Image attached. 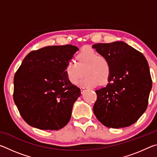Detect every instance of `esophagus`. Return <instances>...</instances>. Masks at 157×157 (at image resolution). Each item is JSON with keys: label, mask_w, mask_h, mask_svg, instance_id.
Listing matches in <instances>:
<instances>
[{"label": "esophagus", "mask_w": 157, "mask_h": 157, "mask_svg": "<svg viewBox=\"0 0 157 157\" xmlns=\"http://www.w3.org/2000/svg\"><path fill=\"white\" fill-rule=\"evenodd\" d=\"M80 90H81V92L82 93V92H84V91H85V88L84 87H80Z\"/></svg>", "instance_id": "34e87169"}]
</instances>
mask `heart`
<instances>
[{"label": "heart", "instance_id": "obj_1", "mask_svg": "<svg viewBox=\"0 0 157 157\" xmlns=\"http://www.w3.org/2000/svg\"><path fill=\"white\" fill-rule=\"evenodd\" d=\"M76 62L66 63L65 73L68 80L77 84L82 77L81 84L86 87H94L99 84H106L111 73V65L104 55L98 54L91 48H83L76 55Z\"/></svg>", "mask_w": 157, "mask_h": 157}]
</instances>
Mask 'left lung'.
<instances>
[{
	"label": "left lung",
	"instance_id": "obj_1",
	"mask_svg": "<svg viewBox=\"0 0 157 157\" xmlns=\"http://www.w3.org/2000/svg\"><path fill=\"white\" fill-rule=\"evenodd\" d=\"M92 47L105 55L111 65L109 83L95 91L94 114L109 128L132 125L147 107L152 81L147 60L141 52L123 41Z\"/></svg>",
	"mask_w": 157,
	"mask_h": 157
}]
</instances>
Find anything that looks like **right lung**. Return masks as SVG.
Listing matches in <instances>:
<instances>
[{
    "instance_id": "right-lung-1",
    "label": "right lung",
    "mask_w": 157,
    "mask_h": 157,
    "mask_svg": "<svg viewBox=\"0 0 157 157\" xmlns=\"http://www.w3.org/2000/svg\"><path fill=\"white\" fill-rule=\"evenodd\" d=\"M78 50L73 45L46 46L24 58L14 75L13 98L30 126L58 130L70 121L81 92L68 80L65 67Z\"/></svg>"
}]
</instances>
